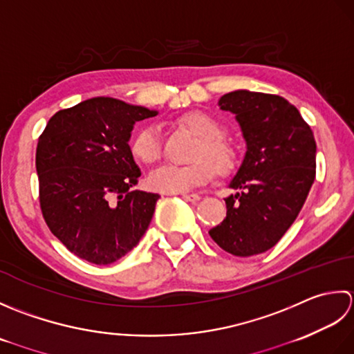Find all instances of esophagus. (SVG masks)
I'll return each instance as SVG.
<instances>
[{
  "mask_svg": "<svg viewBox=\"0 0 354 354\" xmlns=\"http://www.w3.org/2000/svg\"><path fill=\"white\" fill-rule=\"evenodd\" d=\"M182 197L185 198V200H187V201H192V203H197V201L201 198L198 194H186V192H183L182 194Z\"/></svg>",
  "mask_w": 354,
  "mask_h": 354,
  "instance_id": "obj_1",
  "label": "esophagus"
}]
</instances>
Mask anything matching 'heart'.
<instances>
[{"label":"heart","mask_w":354,"mask_h":354,"mask_svg":"<svg viewBox=\"0 0 354 354\" xmlns=\"http://www.w3.org/2000/svg\"><path fill=\"white\" fill-rule=\"evenodd\" d=\"M180 122L198 137L191 165H163L148 176V185L154 191L165 194H180L196 189L197 186L211 182L215 171L229 176L236 167V154L230 143L221 139L223 128L218 120L203 111H191ZM133 156L142 163L153 165L162 157V129L158 125H145L137 129L129 142Z\"/></svg>","instance_id":"obj_1"}]
</instances>
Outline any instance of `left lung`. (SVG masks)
I'll return each mask as SVG.
<instances>
[{
  "label": "left lung",
  "instance_id": "obj_1",
  "mask_svg": "<svg viewBox=\"0 0 354 354\" xmlns=\"http://www.w3.org/2000/svg\"><path fill=\"white\" fill-rule=\"evenodd\" d=\"M235 114L246 154L230 180L226 218L209 230L235 257L269 250L297 220L316 176V142L298 108L284 97L236 90L221 96Z\"/></svg>",
  "mask_w": 354,
  "mask_h": 354
}]
</instances>
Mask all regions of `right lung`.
Masks as SVG:
<instances>
[{"label": "right lung", "instance_id": "add662e5", "mask_svg": "<svg viewBox=\"0 0 354 354\" xmlns=\"http://www.w3.org/2000/svg\"><path fill=\"white\" fill-rule=\"evenodd\" d=\"M156 110L93 97L48 120L36 147L39 203L52 234L93 264L127 255L153 218L158 194L133 191L140 177L129 137Z\"/></svg>", "mask_w": 354, "mask_h": 354}]
</instances>
